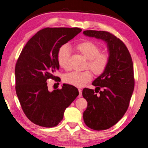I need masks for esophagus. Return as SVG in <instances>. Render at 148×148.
Listing matches in <instances>:
<instances>
[{
	"label": "esophagus",
	"instance_id": "obj_1",
	"mask_svg": "<svg viewBox=\"0 0 148 148\" xmlns=\"http://www.w3.org/2000/svg\"><path fill=\"white\" fill-rule=\"evenodd\" d=\"M78 90H79V95L78 97H81V95H82V90H81V89H79Z\"/></svg>",
	"mask_w": 148,
	"mask_h": 148
}]
</instances>
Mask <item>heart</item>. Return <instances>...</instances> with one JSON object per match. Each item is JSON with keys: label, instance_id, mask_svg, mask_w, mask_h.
Wrapping results in <instances>:
<instances>
[{"label": "heart", "instance_id": "obj_1", "mask_svg": "<svg viewBox=\"0 0 148 148\" xmlns=\"http://www.w3.org/2000/svg\"><path fill=\"white\" fill-rule=\"evenodd\" d=\"M77 51L87 59L86 68L93 73L95 75L103 73L109 65L110 54L101 52V47L96 42L91 40H84L75 47ZM71 50L67 45H62L57 52V61L60 67L65 70L70 69ZM92 73L90 71L83 72L73 71L64 76L63 81L66 83L73 86L81 87L91 81Z\"/></svg>", "mask_w": 148, "mask_h": 148}]
</instances>
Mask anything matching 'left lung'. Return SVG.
<instances>
[{
  "mask_svg": "<svg viewBox=\"0 0 148 148\" xmlns=\"http://www.w3.org/2000/svg\"><path fill=\"white\" fill-rule=\"evenodd\" d=\"M83 34L106 41L110 53L106 70L92 83L95 91L85 88L82 93L87 101L85 123L92 130H105L120 120L129 107L135 84L132 59L125 45L113 34L91 30Z\"/></svg>",
  "mask_w": 148,
  "mask_h": 148,
  "instance_id": "1",
  "label": "left lung"
}]
</instances>
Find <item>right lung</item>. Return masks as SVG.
I'll use <instances>...</instances> for the list:
<instances>
[{
    "label": "right lung",
    "mask_w": 148,
    "mask_h": 148,
    "mask_svg": "<svg viewBox=\"0 0 148 148\" xmlns=\"http://www.w3.org/2000/svg\"><path fill=\"white\" fill-rule=\"evenodd\" d=\"M82 31L75 28H45L29 39L15 66V89L22 110L36 125L53 127L63 118L65 109L79 95L78 89L63 84L49 91L47 81H59L53 75L59 69L57 52Z\"/></svg>",
    "instance_id": "1"
}]
</instances>
